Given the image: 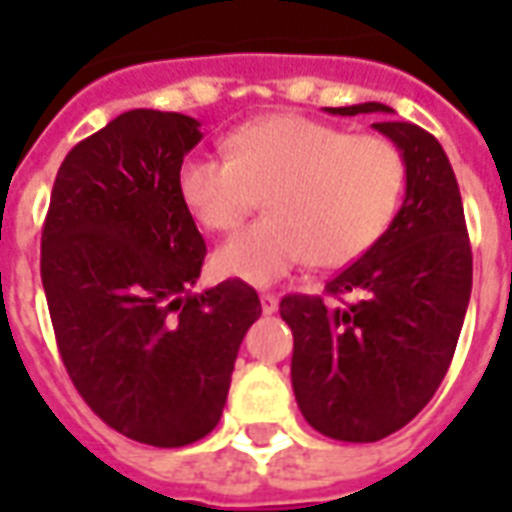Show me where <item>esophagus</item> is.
<instances>
[{"instance_id": "obj_1", "label": "esophagus", "mask_w": 512, "mask_h": 512, "mask_svg": "<svg viewBox=\"0 0 512 512\" xmlns=\"http://www.w3.org/2000/svg\"><path fill=\"white\" fill-rule=\"evenodd\" d=\"M260 307H263V312H266V315H271V312H277L279 299L274 296V293H260Z\"/></svg>"}]
</instances>
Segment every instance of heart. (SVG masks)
Returning a JSON list of instances; mask_svg holds the SVG:
<instances>
[{"instance_id": "1", "label": "heart", "mask_w": 512, "mask_h": 512, "mask_svg": "<svg viewBox=\"0 0 512 512\" xmlns=\"http://www.w3.org/2000/svg\"><path fill=\"white\" fill-rule=\"evenodd\" d=\"M227 158L194 153L178 169V194L194 222L227 233L263 197L268 216L216 252L222 277L271 285L310 257L340 268L378 244L406 189V161L389 139L348 134L301 115L249 120L224 139Z\"/></svg>"}]
</instances>
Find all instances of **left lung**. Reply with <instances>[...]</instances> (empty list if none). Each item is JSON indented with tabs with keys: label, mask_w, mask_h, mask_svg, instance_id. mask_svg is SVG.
I'll return each instance as SVG.
<instances>
[{
	"label": "left lung",
	"mask_w": 512,
	"mask_h": 512,
	"mask_svg": "<svg viewBox=\"0 0 512 512\" xmlns=\"http://www.w3.org/2000/svg\"><path fill=\"white\" fill-rule=\"evenodd\" d=\"M332 115H392L384 104ZM406 161V197L378 244L326 282L285 296L290 381L304 419L337 441H378L417 417L447 376L472 296V246L450 158L414 123H373ZM354 292L356 302H337Z\"/></svg>",
	"instance_id": "left-lung-1"
}]
</instances>
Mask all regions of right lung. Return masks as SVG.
Segmentation results:
<instances>
[{"mask_svg": "<svg viewBox=\"0 0 512 512\" xmlns=\"http://www.w3.org/2000/svg\"><path fill=\"white\" fill-rule=\"evenodd\" d=\"M200 139L194 117L123 112L65 156L40 238L73 386L109 428L153 447H186L216 428L241 340L263 312L241 279L189 290L205 241L178 169Z\"/></svg>", "mask_w": 512, "mask_h": 512, "instance_id": "add662e5", "label": "right lung"}]
</instances>
